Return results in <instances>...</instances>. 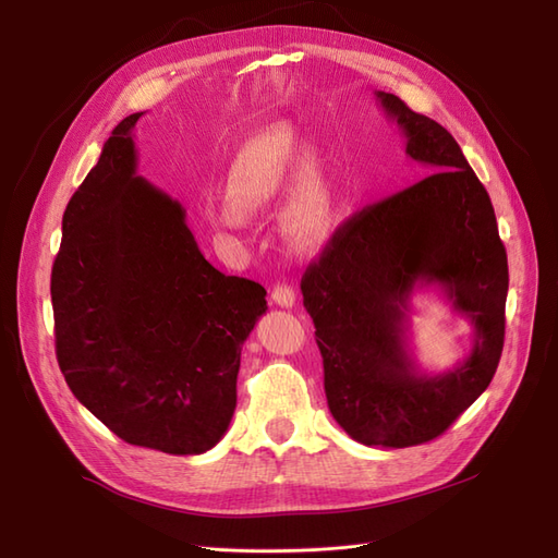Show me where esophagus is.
I'll return each mask as SVG.
<instances>
[{
  "mask_svg": "<svg viewBox=\"0 0 558 558\" xmlns=\"http://www.w3.org/2000/svg\"><path fill=\"white\" fill-rule=\"evenodd\" d=\"M272 300L279 307H293L295 305V291L289 283H277L272 289Z\"/></svg>",
  "mask_w": 558,
  "mask_h": 558,
  "instance_id": "1",
  "label": "esophagus"
}]
</instances>
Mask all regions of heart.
<instances>
[{"instance_id":"1","label":"heart","mask_w":558,"mask_h":558,"mask_svg":"<svg viewBox=\"0 0 558 558\" xmlns=\"http://www.w3.org/2000/svg\"><path fill=\"white\" fill-rule=\"evenodd\" d=\"M291 181L281 207L283 238L298 253L324 248L332 234V197L318 158L289 125L253 134L234 154L226 179V205L216 221L238 228L246 214L269 205Z\"/></svg>"}]
</instances>
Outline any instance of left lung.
Returning a JSON list of instances; mask_svg holds the SVG:
<instances>
[{"instance_id": "obj_1", "label": "left lung", "mask_w": 558, "mask_h": 558, "mask_svg": "<svg viewBox=\"0 0 558 558\" xmlns=\"http://www.w3.org/2000/svg\"><path fill=\"white\" fill-rule=\"evenodd\" d=\"M428 174L332 234L302 277L324 356L332 418L367 447H414L442 435L492 384L505 340L508 253L494 205L461 146L433 118L375 93ZM435 284L473 326L463 364L418 371L407 344L414 288Z\"/></svg>"}]
</instances>
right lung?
<instances>
[{"label": "right lung", "mask_w": 558, "mask_h": 558, "mask_svg": "<svg viewBox=\"0 0 558 558\" xmlns=\"http://www.w3.org/2000/svg\"><path fill=\"white\" fill-rule=\"evenodd\" d=\"M123 118L62 216L56 353L76 400L128 445L209 451L238 408L242 344L267 291L202 256L179 199L137 177Z\"/></svg>", "instance_id": "obj_1"}]
</instances>
